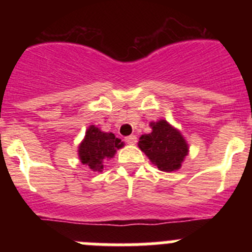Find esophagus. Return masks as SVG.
Listing matches in <instances>:
<instances>
[{
    "instance_id": "1",
    "label": "esophagus",
    "mask_w": 252,
    "mask_h": 252,
    "mask_svg": "<svg viewBox=\"0 0 252 252\" xmlns=\"http://www.w3.org/2000/svg\"><path fill=\"white\" fill-rule=\"evenodd\" d=\"M124 141H126V144H129V145H134V144H136V136L135 135H129V136H126V139H124Z\"/></svg>"
}]
</instances>
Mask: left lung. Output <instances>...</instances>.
<instances>
[{
    "instance_id": "8db88e82",
    "label": "left lung",
    "mask_w": 252,
    "mask_h": 252,
    "mask_svg": "<svg viewBox=\"0 0 252 252\" xmlns=\"http://www.w3.org/2000/svg\"><path fill=\"white\" fill-rule=\"evenodd\" d=\"M152 133L140 138L139 147L146 154L150 161L163 172L179 169L188 155V144L182 134L166 121L152 123Z\"/></svg>"
}]
</instances>
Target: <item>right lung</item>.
<instances>
[{
	"instance_id": "obj_1",
	"label": "right lung",
	"mask_w": 252,
	"mask_h": 252,
	"mask_svg": "<svg viewBox=\"0 0 252 252\" xmlns=\"http://www.w3.org/2000/svg\"><path fill=\"white\" fill-rule=\"evenodd\" d=\"M123 142L112 133H103L96 126H91L85 134V139L79 146V158L81 163L89 166L93 171L103 169L102 161L112 158L117 149H121Z\"/></svg>"
}]
</instances>
